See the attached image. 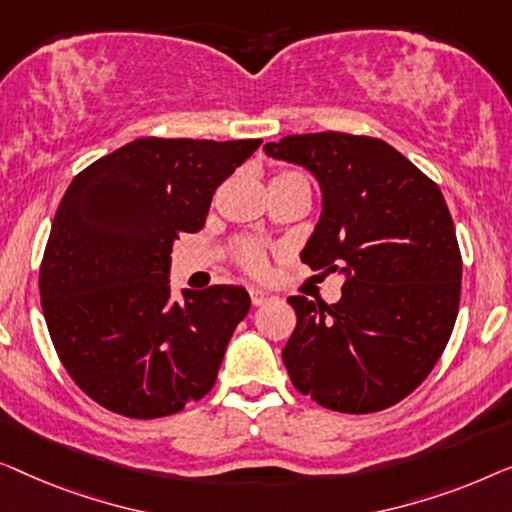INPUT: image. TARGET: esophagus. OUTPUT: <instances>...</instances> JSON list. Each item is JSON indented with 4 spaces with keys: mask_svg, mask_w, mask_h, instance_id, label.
<instances>
[{
    "mask_svg": "<svg viewBox=\"0 0 512 512\" xmlns=\"http://www.w3.org/2000/svg\"><path fill=\"white\" fill-rule=\"evenodd\" d=\"M276 297H273L271 292L262 290V287H250V301H253V306H262L266 304V301H273Z\"/></svg>",
    "mask_w": 512,
    "mask_h": 512,
    "instance_id": "1",
    "label": "esophagus"
}]
</instances>
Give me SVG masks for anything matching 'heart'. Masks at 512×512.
Segmentation results:
<instances>
[{"label": "heart", "mask_w": 512, "mask_h": 512, "mask_svg": "<svg viewBox=\"0 0 512 512\" xmlns=\"http://www.w3.org/2000/svg\"><path fill=\"white\" fill-rule=\"evenodd\" d=\"M280 176H290V174H280ZM236 255H239V262L243 269L253 276H264L269 271V264H266V250L262 243L257 241H241L239 248H236Z\"/></svg>", "instance_id": "1"}]
</instances>
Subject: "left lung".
<instances>
[{
    "instance_id": "1",
    "label": "left lung",
    "mask_w": 512,
    "mask_h": 512,
    "mask_svg": "<svg viewBox=\"0 0 512 512\" xmlns=\"http://www.w3.org/2000/svg\"><path fill=\"white\" fill-rule=\"evenodd\" d=\"M264 150L318 178L322 213L301 262L345 278L331 306L287 299L297 313L283 348L292 385L338 413L390 408L429 376L457 320L462 253L448 204L373 136L294 134Z\"/></svg>"
}]
</instances>
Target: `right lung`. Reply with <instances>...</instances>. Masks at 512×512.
<instances>
[{"label":"right lung","mask_w":512,"mask_h":512,"mask_svg":"<svg viewBox=\"0 0 512 512\" xmlns=\"http://www.w3.org/2000/svg\"><path fill=\"white\" fill-rule=\"evenodd\" d=\"M259 139H136L64 192L39 271L41 308L74 383L113 413L153 420L213 390L250 311L239 285L171 299V248L204 227L218 185Z\"/></svg>","instance_id":"right-lung-1"}]
</instances>
